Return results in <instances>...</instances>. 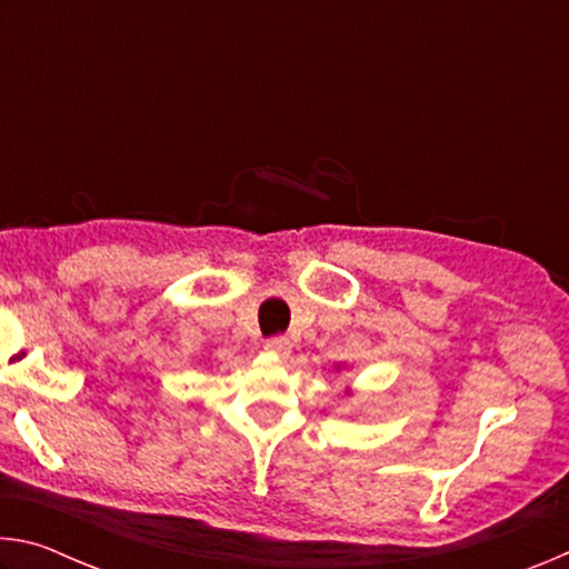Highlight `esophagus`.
<instances>
[{
    "label": "esophagus",
    "instance_id": "1",
    "mask_svg": "<svg viewBox=\"0 0 569 569\" xmlns=\"http://www.w3.org/2000/svg\"><path fill=\"white\" fill-rule=\"evenodd\" d=\"M263 349L276 353V356H281V359H286V356H291L293 346H291V341L283 339V336H271V339H266Z\"/></svg>",
    "mask_w": 569,
    "mask_h": 569
}]
</instances>
